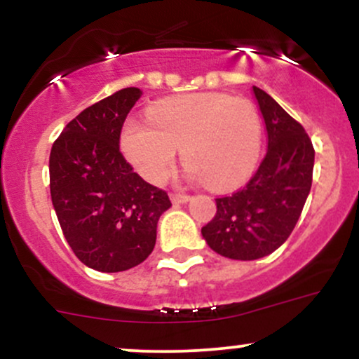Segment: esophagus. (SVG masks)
<instances>
[{
  "label": "esophagus",
  "mask_w": 359,
  "mask_h": 359,
  "mask_svg": "<svg viewBox=\"0 0 359 359\" xmlns=\"http://www.w3.org/2000/svg\"><path fill=\"white\" fill-rule=\"evenodd\" d=\"M170 201L174 204H184L191 201V197L187 194H180V192H170Z\"/></svg>",
  "instance_id": "1"
}]
</instances>
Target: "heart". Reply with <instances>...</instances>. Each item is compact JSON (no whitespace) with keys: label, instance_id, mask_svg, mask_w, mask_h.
I'll use <instances>...</instances> for the list:
<instances>
[{"label":"heart","instance_id":"b5f03b06","mask_svg":"<svg viewBox=\"0 0 359 359\" xmlns=\"http://www.w3.org/2000/svg\"><path fill=\"white\" fill-rule=\"evenodd\" d=\"M196 180L217 189L243 182L262 148V123L253 102L222 93L189 94L158 101L148 123L130 119L121 148L133 167L154 184L167 179L177 148Z\"/></svg>","mask_w":359,"mask_h":359}]
</instances>
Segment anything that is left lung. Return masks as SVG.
<instances>
[{
  "label": "left lung",
  "mask_w": 359,
  "mask_h": 359,
  "mask_svg": "<svg viewBox=\"0 0 359 359\" xmlns=\"http://www.w3.org/2000/svg\"><path fill=\"white\" fill-rule=\"evenodd\" d=\"M269 133V150L250 182L216 199L203 228L221 257L258 259L280 248L297 224L312 185L314 147L300 125L263 89L253 86Z\"/></svg>",
  "instance_id": "8db88e82"
}]
</instances>
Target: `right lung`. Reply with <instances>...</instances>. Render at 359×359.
<instances>
[{
  "label": "right lung",
  "instance_id": "add662e5",
  "mask_svg": "<svg viewBox=\"0 0 359 359\" xmlns=\"http://www.w3.org/2000/svg\"><path fill=\"white\" fill-rule=\"evenodd\" d=\"M142 96L116 90L77 114L50 151V194L74 255L106 273L130 270L154 251L167 192L145 182L119 151L125 119Z\"/></svg>",
  "mask_w": 359,
  "mask_h": 359
}]
</instances>
